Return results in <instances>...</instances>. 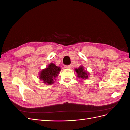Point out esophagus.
<instances>
[{"label": "esophagus", "instance_id": "esophagus-1", "mask_svg": "<svg viewBox=\"0 0 130 130\" xmlns=\"http://www.w3.org/2000/svg\"><path fill=\"white\" fill-rule=\"evenodd\" d=\"M66 68L67 69H71V68H72V66H71V65L66 66Z\"/></svg>", "mask_w": 130, "mask_h": 130}]
</instances>
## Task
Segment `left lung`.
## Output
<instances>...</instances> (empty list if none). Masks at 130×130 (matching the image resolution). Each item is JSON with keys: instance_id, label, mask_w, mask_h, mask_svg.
Listing matches in <instances>:
<instances>
[{"instance_id": "obj_1", "label": "left lung", "mask_w": 130, "mask_h": 130, "mask_svg": "<svg viewBox=\"0 0 130 130\" xmlns=\"http://www.w3.org/2000/svg\"><path fill=\"white\" fill-rule=\"evenodd\" d=\"M75 71L77 73V77L82 79H87L89 76V73L86 70H85L84 67L82 65L79 67L75 69Z\"/></svg>"}]
</instances>
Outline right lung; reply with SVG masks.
<instances>
[{
	"label": "right lung",
	"instance_id": "1",
	"mask_svg": "<svg viewBox=\"0 0 130 130\" xmlns=\"http://www.w3.org/2000/svg\"><path fill=\"white\" fill-rule=\"evenodd\" d=\"M60 67L56 66L54 63H50L48 67L41 70L39 73V79L42 80L43 83L48 85L54 83L56 77L61 71Z\"/></svg>",
	"mask_w": 130,
	"mask_h": 130
}]
</instances>
